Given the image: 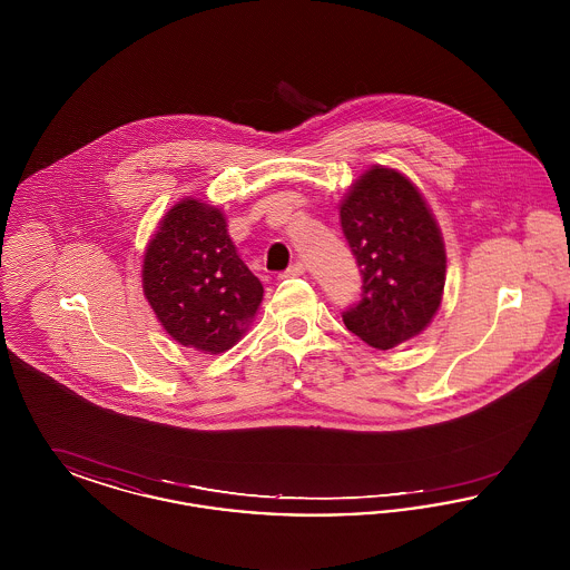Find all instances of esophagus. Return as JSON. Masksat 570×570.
<instances>
[{
  "mask_svg": "<svg viewBox=\"0 0 570 570\" xmlns=\"http://www.w3.org/2000/svg\"><path fill=\"white\" fill-rule=\"evenodd\" d=\"M303 273H305L303 263H295V265H291L286 272L282 273L279 277H298V275H303Z\"/></svg>",
  "mask_w": 570,
  "mask_h": 570,
  "instance_id": "34e87169",
  "label": "esophagus"
}]
</instances>
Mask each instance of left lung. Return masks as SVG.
Returning a JSON list of instances; mask_svg holds the SVG:
<instances>
[{"mask_svg":"<svg viewBox=\"0 0 570 570\" xmlns=\"http://www.w3.org/2000/svg\"><path fill=\"white\" fill-rule=\"evenodd\" d=\"M340 219L363 277L361 301L342 314L346 328L380 351L425 331L442 301L446 252L423 194L400 170L372 166Z\"/></svg>","mask_w":570,"mask_h":570,"instance_id":"8db88e82","label":"left lung"}]
</instances>
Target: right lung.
<instances>
[{
  "mask_svg": "<svg viewBox=\"0 0 570 570\" xmlns=\"http://www.w3.org/2000/svg\"><path fill=\"white\" fill-rule=\"evenodd\" d=\"M142 293L175 342L219 354L244 337L265 291L239 258L222 209L184 198L147 244Z\"/></svg>",
  "mask_w": 570,
  "mask_h": 570,
  "instance_id": "1",
  "label": "right lung"
}]
</instances>
